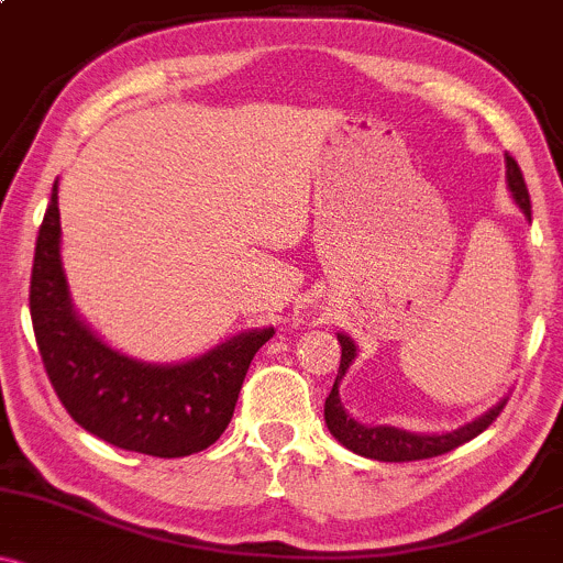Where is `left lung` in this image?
<instances>
[{"label": "left lung", "instance_id": "1", "mask_svg": "<svg viewBox=\"0 0 563 563\" xmlns=\"http://www.w3.org/2000/svg\"><path fill=\"white\" fill-rule=\"evenodd\" d=\"M507 186H510L512 197L520 210L526 212V218L531 221V199L529 188H526L523 173H520L516 158L507 153ZM342 345V358H340V372H336V380L331 394L327 396V407H323V418H327V426L331 434L347 448V451L366 455V459L375 461H421V459H434V455L451 453L464 442L475 440L477 434H483L490 423L499 418V412L505 410L507 399H501L499 405L490 407L485 416L477 418V421L461 426V429L448 431V434H412V431L394 429V426H364L356 423L345 412V407L340 405V383L345 377L347 366L356 358V345H353L351 336L336 334Z\"/></svg>", "mask_w": 563, "mask_h": 563}]
</instances>
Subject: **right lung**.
<instances>
[{"instance_id":"add662e5","label":"right lung","mask_w":563,"mask_h":563,"mask_svg":"<svg viewBox=\"0 0 563 563\" xmlns=\"http://www.w3.org/2000/svg\"><path fill=\"white\" fill-rule=\"evenodd\" d=\"M58 245L62 223L53 186L34 247L29 310L47 380L64 410L123 451L180 459L210 448L232 421L247 366L275 329L245 331L175 366L121 356L75 316Z\"/></svg>"}]
</instances>
